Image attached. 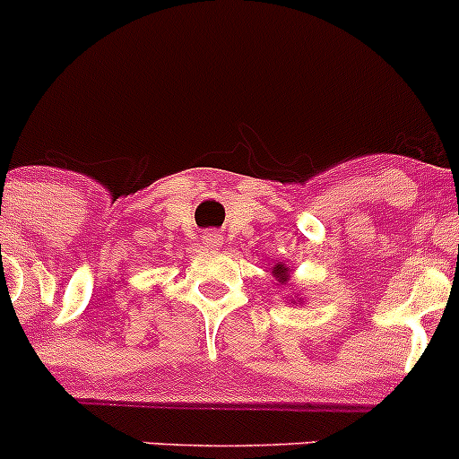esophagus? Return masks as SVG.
Listing matches in <instances>:
<instances>
[{"label": "esophagus", "mask_w": 459, "mask_h": 459, "mask_svg": "<svg viewBox=\"0 0 459 459\" xmlns=\"http://www.w3.org/2000/svg\"><path fill=\"white\" fill-rule=\"evenodd\" d=\"M204 244H206L208 248L220 247V244H221L220 230H206V233H204Z\"/></svg>", "instance_id": "obj_1"}]
</instances>
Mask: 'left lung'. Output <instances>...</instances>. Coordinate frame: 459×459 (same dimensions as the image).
I'll return each mask as SVG.
<instances>
[{
	"mask_svg": "<svg viewBox=\"0 0 459 459\" xmlns=\"http://www.w3.org/2000/svg\"><path fill=\"white\" fill-rule=\"evenodd\" d=\"M273 273L278 275L280 278V282H282V280H287V269H284L282 264H278V266H273Z\"/></svg>",
	"mask_w": 459,
	"mask_h": 459,
	"instance_id": "obj_1",
	"label": "left lung"
}]
</instances>
